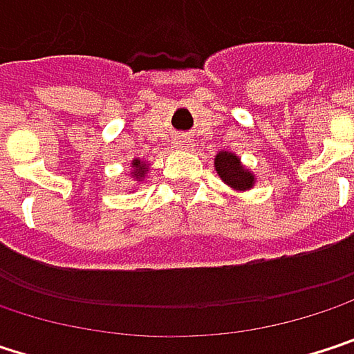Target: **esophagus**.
<instances>
[{
	"label": "esophagus",
	"mask_w": 354,
	"mask_h": 354,
	"mask_svg": "<svg viewBox=\"0 0 354 354\" xmlns=\"http://www.w3.org/2000/svg\"><path fill=\"white\" fill-rule=\"evenodd\" d=\"M174 145H176L178 149H188V147L192 145V141H190L188 137H180V139L174 141Z\"/></svg>",
	"instance_id": "34e87169"
}]
</instances>
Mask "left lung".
<instances>
[{"instance_id": "obj_1", "label": "left lung", "mask_w": 354, "mask_h": 354, "mask_svg": "<svg viewBox=\"0 0 354 354\" xmlns=\"http://www.w3.org/2000/svg\"><path fill=\"white\" fill-rule=\"evenodd\" d=\"M215 170H217V176L223 180V184H227L236 192H246L256 184L254 172H250L242 164L240 156L232 151H219L215 156Z\"/></svg>"}]
</instances>
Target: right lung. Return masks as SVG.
Listing matches in <instances>:
<instances>
[{"label": "right lung", "instance_id": "right-lung-1", "mask_svg": "<svg viewBox=\"0 0 354 354\" xmlns=\"http://www.w3.org/2000/svg\"><path fill=\"white\" fill-rule=\"evenodd\" d=\"M147 172H149V164L147 162H143V160H133V164H131V178L137 182V184H141L145 178H147Z\"/></svg>", "mask_w": 354, "mask_h": 354}]
</instances>
